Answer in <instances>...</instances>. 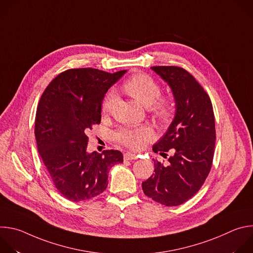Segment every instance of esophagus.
I'll return each instance as SVG.
<instances>
[{
	"label": "esophagus",
	"mask_w": 253,
	"mask_h": 253,
	"mask_svg": "<svg viewBox=\"0 0 253 253\" xmlns=\"http://www.w3.org/2000/svg\"><path fill=\"white\" fill-rule=\"evenodd\" d=\"M137 159V156L132 153H125L124 154V160H135Z\"/></svg>",
	"instance_id": "obj_1"
}]
</instances>
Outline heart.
Here are the masks:
<instances>
[{
    "instance_id": "1",
    "label": "heart",
    "mask_w": 253,
    "mask_h": 253,
    "mask_svg": "<svg viewBox=\"0 0 253 253\" xmlns=\"http://www.w3.org/2000/svg\"><path fill=\"white\" fill-rule=\"evenodd\" d=\"M124 91L136 99L144 107H150V111L156 119L162 123L170 120L173 108L169 100L159 98L161 88L159 84L145 73H137L130 77L123 85ZM116 102V94L108 92L102 102V112L110 113ZM153 136V130L149 126H124L114 135L115 140L122 145L132 149L140 150Z\"/></svg>"
}]
</instances>
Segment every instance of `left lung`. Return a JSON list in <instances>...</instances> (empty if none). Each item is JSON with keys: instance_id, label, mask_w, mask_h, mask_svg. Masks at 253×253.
Wrapping results in <instances>:
<instances>
[{"instance_id": "obj_1", "label": "left lung", "mask_w": 253, "mask_h": 253, "mask_svg": "<svg viewBox=\"0 0 253 253\" xmlns=\"http://www.w3.org/2000/svg\"><path fill=\"white\" fill-rule=\"evenodd\" d=\"M168 83L176 103L174 120L152 150L174 153L168 164L154 161V172L142 183L143 192L165 206H177L193 197L210 172L215 147V121L211 100L185 69L154 66Z\"/></svg>"}]
</instances>
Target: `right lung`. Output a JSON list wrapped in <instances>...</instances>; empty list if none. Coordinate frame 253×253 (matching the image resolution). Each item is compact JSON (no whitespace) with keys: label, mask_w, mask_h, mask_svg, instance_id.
Segmentation results:
<instances>
[{"label":"right lung","mask_w":253,"mask_h":253,"mask_svg":"<svg viewBox=\"0 0 253 253\" xmlns=\"http://www.w3.org/2000/svg\"><path fill=\"white\" fill-rule=\"evenodd\" d=\"M125 72L66 70L52 80L39 101L35 119L38 151L55 187L71 201L101 194L110 168L123 162L118 150L87 153L86 133L100 124L104 95Z\"/></svg>","instance_id":"obj_1"}]
</instances>
